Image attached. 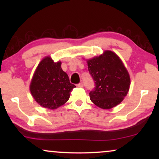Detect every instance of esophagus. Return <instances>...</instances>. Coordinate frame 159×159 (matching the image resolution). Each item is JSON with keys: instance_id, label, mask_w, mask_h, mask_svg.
Returning a JSON list of instances; mask_svg holds the SVG:
<instances>
[{"instance_id": "esophagus-1", "label": "esophagus", "mask_w": 159, "mask_h": 159, "mask_svg": "<svg viewBox=\"0 0 159 159\" xmlns=\"http://www.w3.org/2000/svg\"><path fill=\"white\" fill-rule=\"evenodd\" d=\"M77 86L78 87V88H83V84H82V83H80V84H78Z\"/></svg>"}]
</instances>
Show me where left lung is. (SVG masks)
Returning <instances> with one entry per match:
<instances>
[{"label":"left lung","instance_id":"obj_1","mask_svg":"<svg viewBox=\"0 0 159 159\" xmlns=\"http://www.w3.org/2000/svg\"><path fill=\"white\" fill-rule=\"evenodd\" d=\"M86 61L96 85L90 93L91 101L102 109L119 105L127 95L131 83L121 58L114 52L106 50L101 55Z\"/></svg>","mask_w":159,"mask_h":159}]
</instances>
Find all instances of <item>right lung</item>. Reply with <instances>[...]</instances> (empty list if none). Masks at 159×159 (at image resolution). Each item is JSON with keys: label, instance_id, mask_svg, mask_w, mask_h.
I'll return each instance as SVG.
<instances>
[{"label": "right lung", "instance_id": "1", "mask_svg": "<svg viewBox=\"0 0 159 159\" xmlns=\"http://www.w3.org/2000/svg\"><path fill=\"white\" fill-rule=\"evenodd\" d=\"M61 61L54 62L51 56L40 61L30 84L31 95L43 108L54 110L66 103L75 84L70 83L67 74L62 70Z\"/></svg>", "mask_w": 159, "mask_h": 159}]
</instances>
